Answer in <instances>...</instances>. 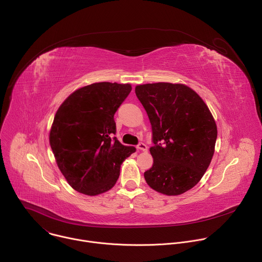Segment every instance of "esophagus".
Instances as JSON below:
<instances>
[{"mask_svg": "<svg viewBox=\"0 0 262 262\" xmlns=\"http://www.w3.org/2000/svg\"><path fill=\"white\" fill-rule=\"evenodd\" d=\"M138 148L140 149V150H142V151H147V145L144 144V143H139Z\"/></svg>", "mask_w": 262, "mask_h": 262, "instance_id": "34e87169", "label": "esophagus"}]
</instances>
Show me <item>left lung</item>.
Masks as SVG:
<instances>
[{
	"instance_id": "1",
	"label": "left lung",
	"mask_w": 262,
	"mask_h": 262,
	"mask_svg": "<svg viewBox=\"0 0 262 262\" xmlns=\"http://www.w3.org/2000/svg\"><path fill=\"white\" fill-rule=\"evenodd\" d=\"M136 95L152 128V167L144 173L155 191L176 196L191 190L206 172L217 130L209 108L182 84L139 85Z\"/></svg>"
}]
</instances>
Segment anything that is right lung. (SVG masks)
Wrapping results in <instances>:
<instances>
[{"instance_id":"right-lung-1","label":"right lung","mask_w":262,"mask_h":262,"mask_svg":"<svg viewBox=\"0 0 262 262\" xmlns=\"http://www.w3.org/2000/svg\"><path fill=\"white\" fill-rule=\"evenodd\" d=\"M130 91L129 84L94 83L71 93L58 108L50 144L60 171L79 193L111 190L120 165L136 151L114 137V115Z\"/></svg>"}]
</instances>
